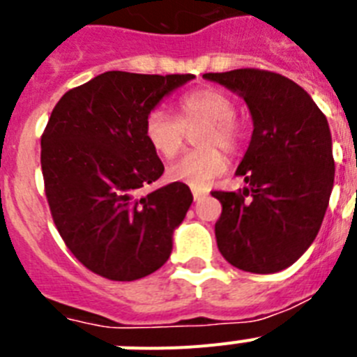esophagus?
I'll return each mask as SVG.
<instances>
[{"label": "esophagus", "mask_w": 357, "mask_h": 357, "mask_svg": "<svg viewBox=\"0 0 357 357\" xmlns=\"http://www.w3.org/2000/svg\"><path fill=\"white\" fill-rule=\"evenodd\" d=\"M207 193L206 191H200V189H193V198L195 200H202V198H206Z\"/></svg>", "instance_id": "34e87169"}]
</instances>
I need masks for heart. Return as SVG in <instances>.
Returning <instances> with one entry per match:
<instances>
[{
	"label": "heart",
	"mask_w": 357,
	"mask_h": 357,
	"mask_svg": "<svg viewBox=\"0 0 357 357\" xmlns=\"http://www.w3.org/2000/svg\"><path fill=\"white\" fill-rule=\"evenodd\" d=\"M234 116L232 98L213 87H200L178 98L176 118L162 109L150 110L143 130L153 151L169 159L184 144L185 130L204 125L206 128H202L197 137V144L202 148L175 160L168 168V178L193 189H206L227 169L225 155L218 148L234 153L241 144V127Z\"/></svg>",
	"instance_id": "b5f03b06"
}]
</instances>
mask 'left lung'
<instances>
[{
    "label": "left lung",
    "mask_w": 357,
    "mask_h": 357,
    "mask_svg": "<svg viewBox=\"0 0 357 357\" xmlns=\"http://www.w3.org/2000/svg\"><path fill=\"white\" fill-rule=\"evenodd\" d=\"M204 78L238 93L254 121L236 169L248 185L238 193H211L222 202L214 225L218 250L245 272H280L311 247L329 206V123L301 85L277 73L247 68Z\"/></svg>",
    "instance_id": "1"
}]
</instances>
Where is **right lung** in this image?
<instances>
[{"instance_id": "add662e5", "label": "right lung", "mask_w": 357, "mask_h": 357, "mask_svg": "<svg viewBox=\"0 0 357 357\" xmlns=\"http://www.w3.org/2000/svg\"><path fill=\"white\" fill-rule=\"evenodd\" d=\"M195 75L107 71L59 100L40 137L44 191L59 234L91 272L135 280L159 270L193 195L182 182L141 197L164 166L144 118Z\"/></svg>"}]
</instances>
